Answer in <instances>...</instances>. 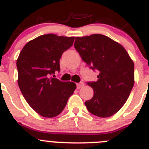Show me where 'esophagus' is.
Wrapping results in <instances>:
<instances>
[{
    "instance_id": "1",
    "label": "esophagus",
    "mask_w": 149,
    "mask_h": 149,
    "mask_svg": "<svg viewBox=\"0 0 149 149\" xmlns=\"http://www.w3.org/2000/svg\"><path fill=\"white\" fill-rule=\"evenodd\" d=\"M84 86V84L83 82L78 83V84H77V89H81V88L83 87Z\"/></svg>"
}]
</instances>
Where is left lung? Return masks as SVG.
I'll return each mask as SVG.
<instances>
[{"instance_id": "left-lung-1", "label": "left lung", "mask_w": 149, "mask_h": 149, "mask_svg": "<svg viewBox=\"0 0 149 149\" xmlns=\"http://www.w3.org/2000/svg\"><path fill=\"white\" fill-rule=\"evenodd\" d=\"M74 46L83 61L98 71V81L87 82L94 90L85 102L91 113L110 117L122 107L134 84V64L119 43L101 34L76 37Z\"/></svg>"}]
</instances>
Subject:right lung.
Returning a JSON list of instances; mask_svg holds the SVG:
<instances>
[{"label": "right lung", "mask_w": 149, "mask_h": 149, "mask_svg": "<svg viewBox=\"0 0 149 149\" xmlns=\"http://www.w3.org/2000/svg\"><path fill=\"white\" fill-rule=\"evenodd\" d=\"M74 37L53 33L39 36L24 45L16 62L18 84L25 100L37 113L52 118L61 113L76 84L50 78L60 72V59Z\"/></svg>", "instance_id": "right-lung-1"}]
</instances>
